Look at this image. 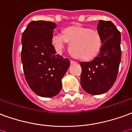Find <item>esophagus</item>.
Instances as JSON below:
<instances>
[{
  "label": "esophagus",
  "instance_id": "obj_1",
  "mask_svg": "<svg viewBox=\"0 0 132 132\" xmlns=\"http://www.w3.org/2000/svg\"><path fill=\"white\" fill-rule=\"evenodd\" d=\"M70 62H71V64H75V63H76L75 61H71Z\"/></svg>",
  "mask_w": 132,
  "mask_h": 132
}]
</instances>
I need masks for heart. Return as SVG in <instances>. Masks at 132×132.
I'll use <instances>...</instances> for the list:
<instances>
[{"label":"heart","mask_w":132,"mask_h":132,"mask_svg":"<svg viewBox=\"0 0 132 132\" xmlns=\"http://www.w3.org/2000/svg\"><path fill=\"white\" fill-rule=\"evenodd\" d=\"M62 34L53 36L52 44L61 53L67 43L71 44V52L76 59L82 61L94 59L101 52L103 39L101 33L94 28L83 25H72L65 28Z\"/></svg>","instance_id":"b5f03b06"}]
</instances>
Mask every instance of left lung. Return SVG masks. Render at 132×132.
Returning <instances> with one entry per match:
<instances>
[{"instance_id": "8db88e82", "label": "left lung", "mask_w": 132, "mask_h": 132, "mask_svg": "<svg viewBox=\"0 0 132 132\" xmlns=\"http://www.w3.org/2000/svg\"><path fill=\"white\" fill-rule=\"evenodd\" d=\"M98 30L103 39L101 52L89 62H81V85L88 94H102L108 92L117 78L121 57V34L109 21H98Z\"/></svg>"}]
</instances>
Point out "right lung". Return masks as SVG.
I'll list each match as a JSON object with an SVG mask.
<instances>
[{
  "label": "right lung",
  "instance_id": "1",
  "mask_svg": "<svg viewBox=\"0 0 132 132\" xmlns=\"http://www.w3.org/2000/svg\"><path fill=\"white\" fill-rule=\"evenodd\" d=\"M56 27L51 21H34L22 34L25 78L31 90L43 97H53L61 92V79L70 65V61L57 54L52 44Z\"/></svg>",
  "mask_w": 132,
  "mask_h": 132
}]
</instances>
